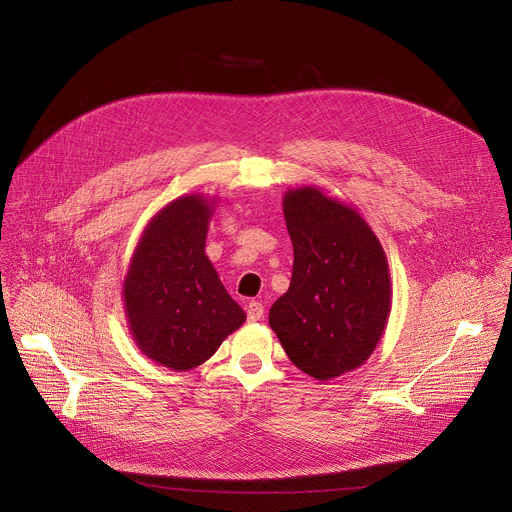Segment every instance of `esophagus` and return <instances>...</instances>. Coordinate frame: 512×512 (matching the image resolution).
<instances>
[{"mask_svg": "<svg viewBox=\"0 0 512 512\" xmlns=\"http://www.w3.org/2000/svg\"><path fill=\"white\" fill-rule=\"evenodd\" d=\"M261 316H263V304L261 302H249L247 304V318L251 322H257V320H261Z\"/></svg>", "mask_w": 512, "mask_h": 512, "instance_id": "obj_1", "label": "esophagus"}]
</instances>
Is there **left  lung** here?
Wrapping results in <instances>:
<instances>
[{
    "mask_svg": "<svg viewBox=\"0 0 512 512\" xmlns=\"http://www.w3.org/2000/svg\"><path fill=\"white\" fill-rule=\"evenodd\" d=\"M283 216L294 269L269 326L300 371L330 381L377 348L391 312L389 263L367 221L320 188L287 190Z\"/></svg>",
    "mask_w": 512,
    "mask_h": 512,
    "instance_id": "1",
    "label": "left lung"
}]
</instances>
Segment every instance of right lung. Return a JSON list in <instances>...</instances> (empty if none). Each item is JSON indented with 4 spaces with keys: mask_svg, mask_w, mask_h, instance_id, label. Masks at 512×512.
<instances>
[{
    "mask_svg": "<svg viewBox=\"0 0 512 512\" xmlns=\"http://www.w3.org/2000/svg\"><path fill=\"white\" fill-rule=\"evenodd\" d=\"M212 208L200 194L164 206L145 227L123 281L137 348L172 371L206 362L247 318L204 253Z\"/></svg>",
    "mask_w": 512,
    "mask_h": 512,
    "instance_id": "obj_1",
    "label": "right lung"
}]
</instances>
